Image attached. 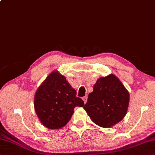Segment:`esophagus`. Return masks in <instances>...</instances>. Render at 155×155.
I'll list each match as a JSON object with an SVG mask.
<instances>
[{"mask_svg":"<svg viewBox=\"0 0 155 155\" xmlns=\"http://www.w3.org/2000/svg\"><path fill=\"white\" fill-rule=\"evenodd\" d=\"M82 99H83V101H84V103L85 104L87 103V97L85 96V97H84L82 98Z\"/></svg>","mask_w":155,"mask_h":155,"instance_id":"obj_1","label":"esophagus"}]
</instances>
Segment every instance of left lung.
Wrapping results in <instances>:
<instances>
[{"mask_svg":"<svg viewBox=\"0 0 155 155\" xmlns=\"http://www.w3.org/2000/svg\"><path fill=\"white\" fill-rule=\"evenodd\" d=\"M129 103V92L119 79L111 74L97 80L84 108L97 126L108 128L125 117Z\"/></svg>","mask_w":155,"mask_h":155,"instance_id":"1","label":"left lung"}]
</instances>
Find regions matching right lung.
<instances>
[{"instance_id": "add662e5", "label": "right lung", "mask_w": 155, "mask_h": 155, "mask_svg": "<svg viewBox=\"0 0 155 155\" xmlns=\"http://www.w3.org/2000/svg\"><path fill=\"white\" fill-rule=\"evenodd\" d=\"M84 102L76 97V91L57 70L49 74L34 97V107L41 123L50 130H58L70 121L75 107Z\"/></svg>"}]
</instances>
